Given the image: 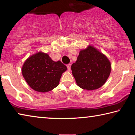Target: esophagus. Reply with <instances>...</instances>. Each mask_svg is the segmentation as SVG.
Segmentation results:
<instances>
[{"label": "esophagus", "mask_w": 135, "mask_h": 135, "mask_svg": "<svg viewBox=\"0 0 135 135\" xmlns=\"http://www.w3.org/2000/svg\"><path fill=\"white\" fill-rule=\"evenodd\" d=\"M67 69L68 71H70L71 70V64H68L67 65Z\"/></svg>", "instance_id": "esophagus-1"}]
</instances>
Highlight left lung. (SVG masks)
Listing matches in <instances>:
<instances>
[{"mask_svg": "<svg viewBox=\"0 0 135 135\" xmlns=\"http://www.w3.org/2000/svg\"><path fill=\"white\" fill-rule=\"evenodd\" d=\"M111 70L108 58L91 46L80 52L76 62L71 65L77 85L87 90L97 89L104 85Z\"/></svg>", "mask_w": 135, "mask_h": 135, "instance_id": "1", "label": "left lung"}]
</instances>
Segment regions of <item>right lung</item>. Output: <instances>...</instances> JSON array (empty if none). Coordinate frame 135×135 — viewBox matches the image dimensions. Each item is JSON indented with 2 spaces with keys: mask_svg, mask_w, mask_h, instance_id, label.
<instances>
[{
  "mask_svg": "<svg viewBox=\"0 0 135 135\" xmlns=\"http://www.w3.org/2000/svg\"><path fill=\"white\" fill-rule=\"evenodd\" d=\"M67 67L60 61L55 62L46 54L38 52L24 62L22 73L27 83L36 91L46 92L58 85Z\"/></svg>",
  "mask_w": 135,
  "mask_h": 135,
  "instance_id": "right-lung-1",
  "label": "right lung"
}]
</instances>
